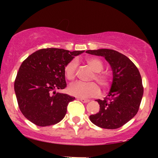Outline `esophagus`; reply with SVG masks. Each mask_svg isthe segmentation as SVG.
I'll return each mask as SVG.
<instances>
[{
	"instance_id": "1",
	"label": "esophagus",
	"mask_w": 158,
	"mask_h": 158,
	"mask_svg": "<svg viewBox=\"0 0 158 158\" xmlns=\"http://www.w3.org/2000/svg\"><path fill=\"white\" fill-rule=\"evenodd\" d=\"M79 100L81 101V102H82L83 103H87L89 102V100L88 99H82V98H81V99H79Z\"/></svg>"
}]
</instances>
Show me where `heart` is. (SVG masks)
Masks as SVG:
<instances>
[{"instance_id":"obj_1","label":"heart","mask_w":158,"mask_h":158,"mask_svg":"<svg viewBox=\"0 0 158 158\" xmlns=\"http://www.w3.org/2000/svg\"><path fill=\"white\" fill-rule=\"evenodd\" d=\"M86 63L92 70L95 72L91 80L97 81L102 89L106 90L109 88L111 86L113 79L110 74L101 72L104 68L102 61L97 58H89L86 59ZM77 68L78 62L76 59H72L65 65L64 68V75L68 80H73L77 77ZM68 93L77 97L88 98L98 95L99 94V88L95 82H77L69 86Z\"/></svg>"}]
</instances>
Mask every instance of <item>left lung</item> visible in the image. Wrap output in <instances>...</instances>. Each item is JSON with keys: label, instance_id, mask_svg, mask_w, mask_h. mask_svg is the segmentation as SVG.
I'll list each match as a JSON object with an SVG mask.
<instances>
[{"label": "left lung", "instance_id": "1", "mask_svg": "<svg viewBox=\"0 0 158 158\" xmlns=\"http://www.w3.org/2000/svg\"><path fill=\"white\" fill-rule=\"evenodd\" d=\"M86 52L105 57L113 70L109 94L102 100H96L100 110L90 116V121L102 128H120L135 117L140 106L143 86L139 70L127 56L116 50L99 49Z\"/></svg>", "mask_w": 158, "mask_h": 158}]
</instances>
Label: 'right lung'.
Returning a JSON list of instances; mask_svg holds the SVG:
<instances>
[{"label":"right lung","instance_id":"right-lung-1","mask_svg":"<svg viewBox=\"0 0 158 158\" xmlns=\"http://www.w3.org/2000/svg\"><path fill=\"white\" fill-rule=\"evenodd\" d=\"M83 52L41 49L23 61L14 89L19 109L30 122L39 126H48L64 118L68 103L75 97L55 90L66 88L64 66L73 56Z\"/></svg>","mask_w":158,"mask_h":158}]
</instances>
